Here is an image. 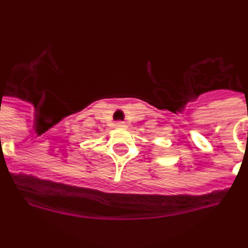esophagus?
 Wrapping results in <instances>:
<instances>
[{"instance_id": "34e87169", "label": "esophagus", "mask_w": 248, "mask_h": 248, "mask_svg": "<svg viewBox=\"0 0 248 248\" xmlns=\"http://www.w3.org/2000/svg\"><path fill=\"white\" fill-rule=\"evenodd\" d=\"M116 128H127V124H124V122H117V124H116Z\"/></svg>"}]
</instances>
